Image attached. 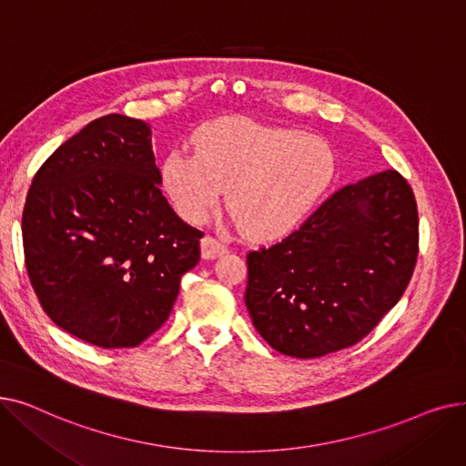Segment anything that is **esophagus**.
Wrapping results in <instances>:
<instances>
[{
	"label": "esophagus",
	"instance_id": "esophagus-1",
	"mask_svg": "<svg viewBox=\"0 0 466 466\" xmlns=\"http://www.w3.org/2000/svg\"><path fill=\"white\" fill-rule=\"evenodd\" d=\"M200 246H202V257H204V258H217V257L227 253V246H225V243L218 241V239L213 238V236L202 238Z\"/></svg>",
	"mask_w": 466,
	"mask_h": 466
}]
</instances>
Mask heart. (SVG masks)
Returning a JSON list of instances; mask_svg holds the SVG:
<instances>
[{"instance_id":"obj_1","label":"heart","mask_w":466,"mask_h":466,"mask_svg":"<svg viewBox=\"0 0 466 466\" xmlns=\"http://www.w3.org/2000/svg\"><path fill=\"white\" fill-rule=\"evenodd\" d=\"M194 153L174 151L162 167L176 209L192 223L215 209L223 190L238 228L266 239L285 234L334 177L332 147L319 136L232 116L194 136Z\"/></svg>"}]
</instances>
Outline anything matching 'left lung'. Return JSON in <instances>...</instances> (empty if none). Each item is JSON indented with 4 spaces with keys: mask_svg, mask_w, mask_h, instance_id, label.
Returning a JSON list of instances; mask_svg holds the SVG:
<instances>
[{
    "mask_svg": "<svg viewBox=\"0 0 466 466\" xmlns=\"http://www.w3.org/2000/svg\"><path fill=\"white\" fill-rule=\"evenodd\" d=\"M420 253L418 204L395 169L336 190L300 228L248 255L246 306L276 351L355 346L393 308Z\"/></svg>",
    "mask_w": 466,
    "mask_h": 466,
    "instance_id": "left-lung-1",
    "label": "left lung"
}]
</instances>
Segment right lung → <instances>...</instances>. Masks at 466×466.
Returning a JSON list of instances; mask_svg holds the SVG:
<instances>
[{"instance_id": "right-lung-1", "label": "right lung", "mask_w": 466, "mask_h": 466, "mask_svg": "<svg viewBox=\"0 0 466 466\" xmlns=\"http://www.w3.org/2000/svg\"><path fill=\"white\" fill-rule=\"evenodd\" d=\"M160 183L151 128L127 115L92 120L37 169L24 258L39 304L66 332L116 350L166 323L204 232L176 215Z\"/></svg>"}]
</instances>
